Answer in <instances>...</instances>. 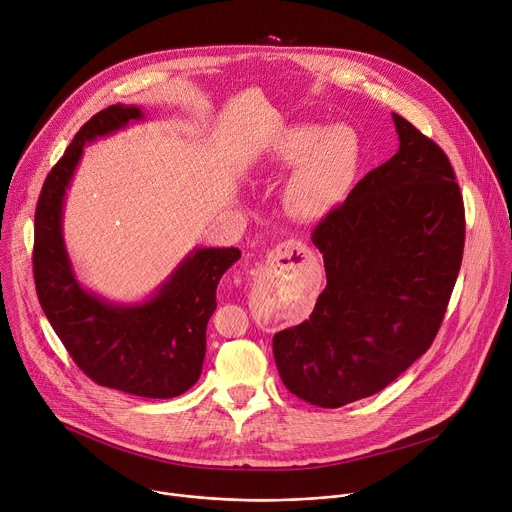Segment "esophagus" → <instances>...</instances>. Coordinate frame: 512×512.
I'll use <instances>...</instances> for the list:
<instances>
[{
  "label": "esophagus",
  "mask_w": 512,
  "mask_h": 512,
  "mask_svg": "<svg viewBox=\"0 0 512 512\" xmlns=\"http://www.w3.org/2000/svg\"><path fill=\"white\" fill-rule=\"evenodd\" d=\"M293 254H303V256H307L309 250H307L305 244H301V242H297V240H287V242L279 244L277 250H274V256H277V258H291Z\"/></svg>",
  "instance_id": "esophagus-1"
}]
</instances>
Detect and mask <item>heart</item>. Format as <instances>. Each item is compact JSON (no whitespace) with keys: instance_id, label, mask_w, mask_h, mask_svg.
<instances>
[{"instance_id":"1","label":"heart","mask_w":512,"mask_h":512,"mask_svg":"<svg viewBox=\"0 0 512 512\" xmlns=\"http://www.w3.org/2000/svg\"><path fill=\"white\" fill-rule=\"evenodd\" d=\"M359 157V139L348 127L295 125L287 129L274 147V160L281 166H296L283 201L297 219H318L344 196Z\"/></svg>"}]
</instances>
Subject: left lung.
<instances>
[{
    "mask_svg": "<svg viewBox=\"0 0 512 512\" xmlns=\"http://www.w3.org/2000/svg\"><path fill=\"white\" fill-rule=\"evenodd\" d=\"M398 153L313 229L326 289L309 320L274 334L297 398L340 408L398 379L435 340L457 281L465 209L445 151L393 114Z\"/></svg>",
    "mask_w": 512,
    "mask_h": 512,
    "instance_id": "obj_1",
    "label": "left lung"
}]
</instances>
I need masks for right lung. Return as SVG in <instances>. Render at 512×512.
I'll return each mask as SVG.
<instances>
[{
	"label": "right lung",
	"instance_id": "obj_1",
	"mask_svg": "<svg viewBox=\"0 0 512 512\" xmlns=\"http://www.w3.org/2000/svg\"><path fill=\"white\" fill-rule=\"evenodd\" d=\"M141 119V108L112 104L77 131L38 196L32 270L38 301L77 367L98 385L168 400L199 381L217 285L242 252L194 248L151 299L116 305L75 279L61 231L63 196L84 145Z\"/></svg>",
	"mask_w": 512,
	"mask_h": 512
}]
</instances>
